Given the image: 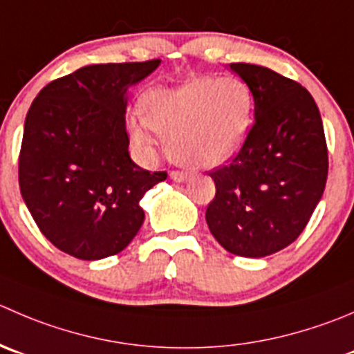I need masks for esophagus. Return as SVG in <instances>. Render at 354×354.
Listing matches in <instances>:
<instances>
[{
	"label": "esophagus",
	"mask_w": 354,
	"mask_h": 354,
	"mask_svg": "<svg viewBox=\"0 0 354 354\" xmlns=\"http://www.w3.org/2000/svg\"><path fill=\"white\" fill-rule=\"evenodd\" d=\"M171 180L176 181V183H183V181L188 180V174L181 173V171H173V173H171Z\"/></svg>",
	"instance_id": "esophagus-1"
}]
</instances>
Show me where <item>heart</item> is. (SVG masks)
<instances>
[{"label":"heart","instance_id":"obj_1","mask_svg":"<svg viewBox=\"0 0 354 354\" xmlns=\"http://www.w3.org/2000/svg\"><path fill=\"white\" fill-rule=\"evenodd\" d=\"M143 118L133 119L131 136L143 150L153 131L167 135V153L197 169L228 162L245 143L254 95L239 77H194L174 88H157L142 100Z\"/></svg>","mask_w":354,"mask_h":354}]
</instances>
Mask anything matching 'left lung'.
Here are the masks:
<instances>
[{"label":"left lung","mask_w":354,"mask_h":354,"mask_svg":"<svg viewBox=\"0 0 354 354\" xmlns=\"http://www.w3.org/2000/svg\"><path fill=\"white\" fill-rule=\"evenodd\" d=\"M254 95V124L228 166L209 173L205 211L228 252L264 257L290 245L324 195L328 153L320 111L299 82L268 67L230 64Z\"/></svg>","instance_id":"obj_1"}]
</instances>
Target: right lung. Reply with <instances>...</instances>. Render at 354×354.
Listing matches in <instances>:
<instances>
[{"label": "right lung", "mask_w": 354, "mask_h": 354, "mask_svg": "<svg viewBox=\"0 0 354 354\" xmlns=\"http://www.w3.org/2000/svg\"><path fill=\"white\" fill-rule=\"evenodd\" d=\"M159 64L86 65L34 98L20 147V194L62 252L84 261L114 256L143 225L140 201L167 173L133 162L124 114L129 88Z\"/></svg>", "instance_id": "add662e5"}]
</instances>
